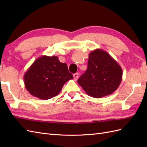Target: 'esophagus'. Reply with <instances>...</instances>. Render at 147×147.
Returning <instances> with one entry per match:
<instances>
[{
	"label": "esophagus",
	"instance_id": "34e87169",
	"mask_svg": "<svg viewBox=\"0 0 147 147\" xmlns=\"http://www.w3.org/2000/svg\"><path fill=\"white\" fill-rule=\"evenodd\" d=\"M74 81H76L78 79V77H79V73H76L75 74H74Z\"/></svg>",
	"mask_w": 147,
	"mask_h": 147
}]
</instances>
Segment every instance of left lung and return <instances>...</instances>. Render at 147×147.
<instances>
[{
  "instance_id": "1",
  "label": "left lung",
  "mask_w": 147,
  "mask_h": 147,
  "mask_svg": "<svg viewBox=\"0 0 147 147\" xmlns=\"http://www.w3.org/2000/svg\"><path fill=\"white\" fill-rule=\"evenodd\" d=\"M122 78L120 65L109 53L97 49L90 52L88 68L78 83L89 96L99 98L115 92Z\"/></svg>"
}]
</instances>
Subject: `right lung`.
I'll use <instances>...</instances> for the list:
<instances>
[{"label":"right lung","mask_w":147,"mask_h":147,"mask_svg":"<svg viewBox=\"0 0 147 147\" xmlns=\"http://www.w3.org/2000/svg\"><path fill=\"white\" fill-rule=\"evenodd\" d=\"M73 78L65 63L57 56L43 55L31 65L24 74V82L31 95L42 100L57 95L67 81Z\"/></svg>","instance_id":"right-lung-1"}]
</instances>
